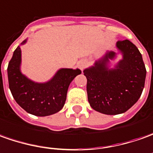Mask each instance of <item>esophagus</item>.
Returning <instances> with one entry per match:
<instances>
[{
  "instance_id": "1",
  "label": "esophagus",
  "mask_w": 153,
  "mask_h": 153,
  "mask_svg": "<svg viewBox=\"0 0 153 153\" xmlns=\"http://www.w3.org/2000/svg\"><path fill=\"white\" fill-rule=\"evenodd\" d=\"M77 65H78V67H79L81 70H83V69L87 66V62L85 60L79 61L78 63H77Z\"/></svg>"
}]
</instances>
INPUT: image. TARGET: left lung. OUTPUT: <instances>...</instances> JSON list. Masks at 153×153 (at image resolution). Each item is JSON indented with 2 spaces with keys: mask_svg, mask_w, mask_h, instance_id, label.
Returning a JSON list of instances; mask_svg holds the SVG:
<instances>
[{
  "mask_svg": "<svg viewBox=\"0 0 153 153\" xmlns=\"http://www.w3.org/2000/svg\"><path fill=\"white\" fill-rule=\"evenodd\" d=\"M118 51H107L84 70L91 107L99 113L116 115L125 113L140 97L146 75L142 56L129 40L116 43ZM121 55L113 67L111 62Z\"/></svg>",
  "mask_w": 153,
  "mask_h": 153,
  "instance_id": "1",
  "label": "left lung"
}]
</instances>
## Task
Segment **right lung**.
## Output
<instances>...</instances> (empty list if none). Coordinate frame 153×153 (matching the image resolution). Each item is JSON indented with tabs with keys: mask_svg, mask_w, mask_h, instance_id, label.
<instances>
[{
	"mask_svg": "<svg viewBox=\"0 0 153 153\" xmlns=\"http://www.w3.org/2000/svg\"><path fill=\"white\" fill-rule=\"evenodd\" d=\"M27 41L28 38L16 48L8 63L9 89L16 102L27 113L39 117L49 116L63 108L68 86L81 71L79 68H59L47 81L30 79L21 71V45Z\"/></svg>",
	"mask_w": 153,
	"mask_h": 153,
	"instance_id": "obj_1",
	"label": "right lung"
}]
</instances>
